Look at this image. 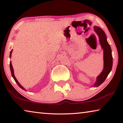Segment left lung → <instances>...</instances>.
<instances>
[{"mask_svg":"<svg viewBox=\"0 0 123 123\" xmlns=\"http://www.w3.org/2000/svg\"><path fill=\"white\" fill-rule=\"evenodd\" d=\"M93 30L98 37L100 44L104 51V69L102 72L97 76L96 82L92 86L93 87H98L104 82L112 70L113 58L112 50L110 44L107 42L106 35L104 31L97 26L93 27Z\"/></svg>","mask_w":123,"mask_h":123,"instance_id":"left-lung-1","label":"left lung"}]
</instances>
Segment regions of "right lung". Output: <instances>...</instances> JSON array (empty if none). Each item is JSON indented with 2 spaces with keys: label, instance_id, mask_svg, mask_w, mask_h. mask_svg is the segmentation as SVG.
<instances>
[{
  "label": "right lung",
  "instance_id": "right-lung-1",
  "mask_svg": "<svg viewBox=\"0 0 123 123\" xmlns=\"http://www.w3.org/2000/svg\"><path fill=\"white\" fill-rule=\"evenodd\" d=\"M12 50H11V51H10V57H11V54H12ZM10 71H11V75H12V77L13 79H14L15 81H16V83H17V84L18 85L19 87H21V89L24 90L26 91V89H25L24 87H23L22 85H21L19 83V82L18 81H17V80L16 79V78L15 77V75H14V73H13V67H12V63H11V61L10 62Z\"/></svg>",
  "mask_w": 123,
  "mask_h": 123
}]
</instances>
